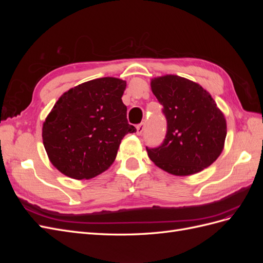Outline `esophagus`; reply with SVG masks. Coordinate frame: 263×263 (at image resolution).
Wrapping results in <instances>:
<instances>
[{
  "label": "esophagus",
  "instance_id": "esophagus-1",
  "mask_svg": "<svg viewBox=\"0 0 263 263\" xmlns=\"http://www.w3.org/2000/svg\"><path fill=\"white\" fill-rule=\"evenodd\" d=\"M145 127H146L145 123H140L139 125H137V135H141L142 132L145 130Z\"/></svg>",
  "mask_w": 263,
  "mask_h": 263
}]
</instances>
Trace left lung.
Listing matches in <instances>:
<instances>
[{
	"instance_id": "8db88e82",
	"label": "left lung",
	"mask_w": 263,
	"mask_h": 263,
	"mask_svg": "<svg viewBox=\"0 0 263 263\" xmlns=\"http://www.w3.org/2000/svg\"><path fill=\"white\" fill-rule=\"evenodd\" d=\"M151 90L163 106L166 134L162 144L146 147L156 165L174 176H190L210 166L221 154L226 119L203 87L168 74L151 80Z\"/></svg>"
}]
</instances>
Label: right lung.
I'll return each mask as SVG.
<instances>
[{
  "label": "right lung",
  "instance_id": "1",
  "mask_svg": "<svg viewBox=\"0 0 263 263\" xmlns=\"http://www.w3.org/2000/svg\"><path fill=\"white\" fill-rule=\"evenodd\" d=\"M126 82L101 78L63 93L43 126L51 163L72 179H90L115 160L121 140L136 128L122 101Z\"/></svg>",
  "mask_w": 263,
  "mask_h": 263
}]
</instances>
